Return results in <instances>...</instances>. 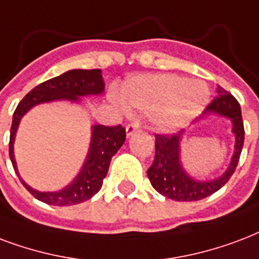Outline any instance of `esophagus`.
<instances>
[{
    "mask_svg": "<svg viewBox=\"0 0 259 259\" xmlns=\"http://www.w3.org/2000/svg\"><path fill=\"white\" fill-rule=\"evenodd\" d=\"M140 128V124L139 123H131L128 124L127 127H125V132H127V136H131L132 134H135L138 130Z\"/></svg>",
    "mask_w": 259,
    "mask_h": 259,
    "instance_id": "1",
    "label": "esophagus"
}]
</instances>
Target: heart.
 Returning <instances> with one entry per match:
<instances>
[{"mask_svg":"<svg viewBox=\"0 0 259 259\" xmlns=\"http://www.w3.org/2000/svg\"><path fill=\"white\" fill-rule=\"evenodd\" d=\"M120 100L128 108L150 112L159 130L174 131L185 127L202 111L209 92L202 82L165 75H144L124 82Z\"/></svg>","mask_w":259,"mask_h":259,"instance_id":"b5f03b06","label":"heart"}]
</instances>
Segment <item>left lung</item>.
Returning <instances> with one entry per match:
<instances>
[{
  "label": "left lung",
  "instance_id": "8db88e82",
  "mask_svg": "<svg viewBox=\"0 0 259 259\" xmlns=\"http://www.w3.org/2000/svg\"><path fill=\"white\" fill-rule=\"evenodd\" d=\"M218 93L196 121L205 116L216 113L232 121V132L235 134V152L231 163L222 177L213 181H197L184 171L180 162V140L184 131L176 134H155V158L148 167L147 176L154 189L167 198L176 201H197L211 196L224 186L235 171L239 162L244 142V127L242 111L238 100L231 93L218 86Z\"/></svg>",
  "mask_w": 259,
  "mask_h": 259
}]
</instances>
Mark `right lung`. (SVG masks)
Here are the masks:
<instances>
[{"mask_svg": "<svg viewBox=\"0 0 259 259\" xmlns=\"http://www.w3.org/2000/svg\"><path fill=\"white\" fill-rule=\"evenodd\" d=\"M105 83L102 81L101 70H70L59 77L51 78L40 83L29 92L19 102L13 113L11 127V139H9V157H11L13 169L19 176L13 155V142L21 117L31 109L33 105L40 102L55 101V100H71L78 101L81 96L88 94H100L104 92ZM125 140V128L121 125H94L92 142L88 158L77 178L67 188L59 192H37L32 189L21 180L23 185L35 198L50 205H74L89 200L101 189L102 181L107 176L112 157L123 146Z\"/></svg>", "mask_w": 259, "mask_h": 259, "instance_id": "right-lung-1", "label": "right lung"}]
</instances>
